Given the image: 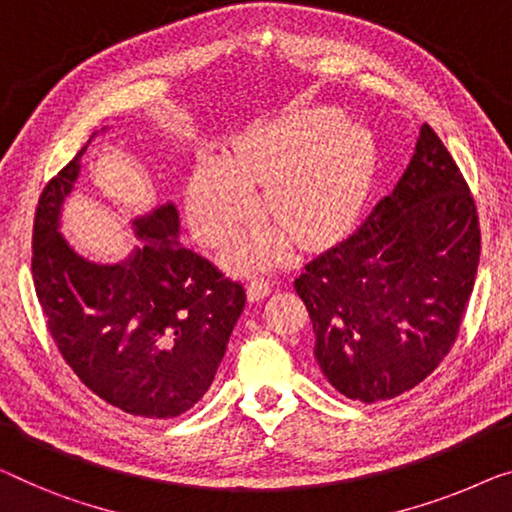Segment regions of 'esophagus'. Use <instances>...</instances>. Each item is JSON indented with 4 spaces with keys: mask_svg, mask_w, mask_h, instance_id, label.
Wrapping results in <instances>:
<instances>
[{
    "mask_svg": "<svg viewBox=\"0 0 512 512\" xmlns=\"http://www.w3.org/2000/svg\"><path fill=\"white\" fill-rule=\"evenodd\" d=\"M272 291V284H270V279H265V277H254L249 281V288H247V298L251 300V302H258V300H263L265 295H268Z\"/></svg>",
    "mask_w": 512,
    "mask_h": 512,
    "instance_id": "obj_1",
    "label": "esophagus"
}]
</instances>
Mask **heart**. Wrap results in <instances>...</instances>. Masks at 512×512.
<instances>
[{"label":"heart","mask_w":512,"mask_h":512,"mask_svg":"<svg viewBox=\"0 0 512 512\" xmlns=\"http://www.w3.org/2000/svg\"><path fill=\"white\" fill-rule=\"evenodd\" d=\"M372 152L358 129L332 108L293 110L244 131L228 157L203 152L187 182V219L205 244L233 238L258 210L256 182H268L274 219L302 242L348 224L372 182ZM286 238L256 228L228 251L233 265H263L284 256Z\"/></svg>","instance_id":"obj_1"}]
</instances>
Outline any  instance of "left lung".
Wrapping results in <instances>:
<instances>
[{
	"label": "left lung",
	"instance_id": "1",
	"mask_svg": "<svg viewBox=\"0 0 512 512\" xmlns=\"http://www.w3.org/2000/svg\"><path fill=\"white\" fill-rule=\"evenodd\" d=\"M478 258L476 203L450 152L422 124L392 194L293 284L332 388L374 404L425 381L455 344Z\"/></svg>",
	"mask_w": 512,
	"mask_h": 512
}]
</instances>
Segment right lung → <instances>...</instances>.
I'll return each mask as SVG.
<instances>
[{"mask_svg":"<svg viewBox=\"0 0 512 512\" xmlns=\"http://www.w3.org/2000/svg\"><path fill=\"white\" fill-rule=\"evenodd\" d=\"M87 145L36 207V298L66 365L94 395L131 416L175 418L210 390L247 295L177 240L173 203L131 219L140 244L124 261L78 254L59 228Z\"/></svg>","mask_w":512,"mask_h":512,"instance_id":"obj_1","label":"right lung"}]
</instances>
